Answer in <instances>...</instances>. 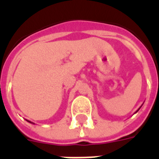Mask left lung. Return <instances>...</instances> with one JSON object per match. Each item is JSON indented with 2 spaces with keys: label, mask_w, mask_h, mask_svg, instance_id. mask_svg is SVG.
I'll return each mask as SVG.
<instances>
[{
  "label": "left lung",
  "mask_w": 159,
  "mask_h": 159,
  "mask_svg": "<svg viewBox=\"0 0 159 159\" xmlns=\"http://www.w3.org/2000/svg\"><path fill=\"white\" fill-rule=\"evenodd\" d=\"M141 107H142V106H141ZM140 108H139V109H138V110H137V111H135V112H134V113H136V112H137V111H139V110H140Z\"/></svg>",
  "instance_id": "1"
}]
</instances>
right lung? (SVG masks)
Instances as JSON below:
<instances>
[{
  "instance_id": "obj_1",
  "label": "right lung",
  "mask_w": 159,
  "mask_h": 159,
  "mask_svg": "<svg viewBox=\"0 0 159 159\" xmlns=\"http://www.w3.org/2000/svg\"><path fill=\"white\" fill-rule=\"evenodd\" d=\"M26 121H27V122H29V123H32V122H30V121H29V120H26Z\"/></svg>"
}]
</instances>
